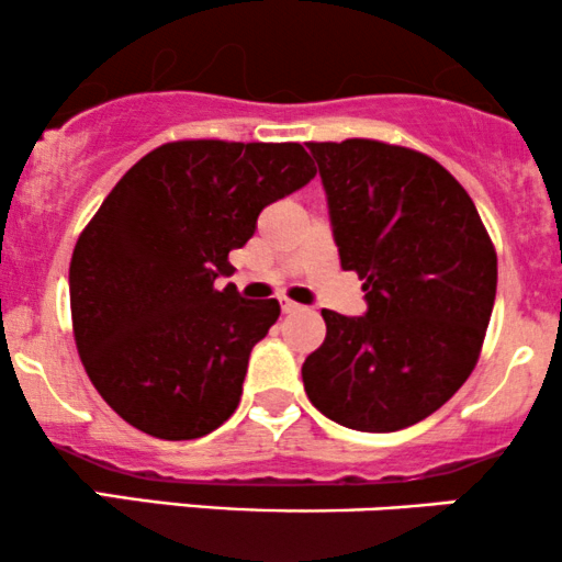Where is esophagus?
Listing matches in <instances>:
<instances>
[{
    "mask_svg": "<svg viewBox=\"0 0 562 562\" xmlns=\"http://www.w3.org/2000/svg\"><path fill=\"white\" fill-rule=\"evenodd\" d=\"M280 306H282V314H295V312H301V303L288 301V299H282Z\"/></svg>",
    "mask_w": 562,
    "mask_h": 562,
    "instance_id": "34e87169",
    "label": "esophagus"
}]
</instances>
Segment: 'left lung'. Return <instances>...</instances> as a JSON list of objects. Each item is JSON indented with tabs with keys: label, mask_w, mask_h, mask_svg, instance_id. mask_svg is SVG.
Instances as JSON below:
<instances>
[{
	"label": "left lung",
	"mask_w": 562,
	"mask_h": 562,
	"mask_svg": "<svg viewBox=\"0 0 562 562\" xmlns=\"http://www.w3.org/2000/svg\"><path fill=\"white\" fill-rule=\"evenodd\" d=\"M340 267L364 280V317L322 308L301 367L325 417L391 434L434 415L481 357L496 250L465 187L423 153L378 139L308 142Z\"/></svg>",
	"instance_id": "8db88e82"
}]
</instances>
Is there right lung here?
Segmentation results:
<instances>
[{"mask_svg": "<svg viewBox=\"0 0 562 562\" xmlns=\"http://www.w3.org/2000/svg\"><path fill=\"white\" fill-rule=\"evenodd\" d=\"M299 142H166L128 169L70 259V317L89 380L128 425L166 441L216 430L248 357L280 317L245 301L229 250L269 203L314 179Z\"/></svg>", "mask_w": 562, "mask_h": 562, "instance_id": "obj_1", "label": "right lung"}]
</instances>
